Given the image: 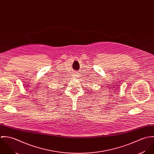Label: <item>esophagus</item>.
Returning <instances> with one entry per match:
<instances>
[{
	"label": "esophagus",
	"mask_w": 154,
	"mask_h": 154,
	"mask_svg": "<svg viewBox=\"0 0 154 154\" xmlns=\"http://www.w3.org/2000/svg\"><path fill=\"white\" fill-rule=\"evenodd\" d=\"M73 77H74V78H77V77H78V75H77L76 74H74V75H73Z\"/></svg>",
	"instance_id": "34e87169"
}]
</instances>
